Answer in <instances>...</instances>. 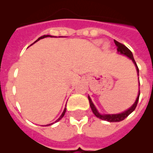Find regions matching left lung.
Here are the masks:
<instances>
[{
    "label": "left lung",
    "mask_w": 153,
    "mask_h": 153,
    "mask_svg": "<svg viewBox=\"0 0 153 153\" xmlns=\"http://www.w3.org/2000/svg\"><path fill=\"white\" fill-rule=\"evenodd\" d=\"M114 43L116 44L117 48V51L120 52L121 54H123V55H126V56H128L130 59H132V61L133 62V63L135 64L136 68H137V74L138 76H139V69H138V67L137 63H136L135 60H134V58H133V55L131 52V51L128 48H126L124 44H121V43H119L117 40H114ZM139 83H140V82H139ZM139 97H140V91H139V94H138L137 98V100H136L135 103L132 105V106L128 109V110H126V111L123 112V113H121V114H105V115H102L98 112V110L96 109L95 106H94V105L93 104V102L91 101V98L88 97L89 99V102H90V105H91V108L92 109V111H93L94 114L98 118L102 119V120H104V121H109V122H118V121H123L124 119L126 118L129 115V114L132 113V112L136 109V107L137 105V102L138 100H139Z\"/></svg>",
    "instance_id": "8db88e82"
}]
</instances>
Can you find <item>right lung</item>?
Here are the masks:
<instances>
[{
    "label": "right lung",
    "instance_id": "obj_1",
    "mask_svg": "<svg viewBox=\"0 0 153 153\" xmlns=\"http://www.w3.org/2000/svg\"><path fill=\"white\" fill-rule=\"evenodd\" d=\"M48 36H48V35H47V36H43L39 37V39H37L36 41H38V40H39V39H44V38H45V37H48ZM65 112H66V108H65V109H64V110H63V112H62V115H61V116H60V117H59V118L58 119V120H57V121H59V120H60V119L62 118V117L64 116V114H65ZM48 126H50V124H49Z\"/></svg>",
    "mask_w": 153,
    "mask_h": 153
}]
</instances>
